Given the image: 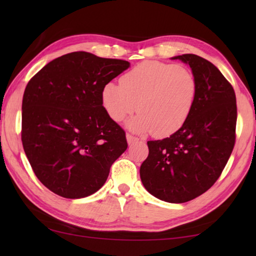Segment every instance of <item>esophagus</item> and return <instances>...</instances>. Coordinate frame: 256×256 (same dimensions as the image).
Here are the masks:
<instances>
[{
  "instance_id": "34e87169",
  "label": "esophagus",
  "mask_w": 256,
  "mask_h": 256,
  "mask_svg": "<svg viewBox=\"0 0 256 256\" xmlns=\"http://www.w3.org/2000/svg\"><path fill=\"white\" fill-rule=\"evenodd\" d=\"M126 140H128V144H134V142H136V141L138 140V138L136 136H132V134L128 133V134H126Z\"/></svg>"
}]
</instances>
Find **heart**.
I'll use <instances>...</instances> for the list:
<instances>
[{
	"instance_id": "heart-1",
	"label": "heart",
	"mask_w": 256,
	"mask_h": 256,
	"mask_svg": "<svg viewBox=\"0 0 256 256\" xmlns=\"http://www.w3.org/2000/svg\"><path fill=\"white\" fill-rule=\"evenodd\" d=\"M120 86H104L102 100L110 118L122 120L136 110L128 122L138 132L168 136L183 126L193 110L198 82L192 72L176 64L144 60L120 76Z\"/></svg>"
}]
</instances>
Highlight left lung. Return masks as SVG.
Wrapping results in <instances>:
<instances>
[{
	"mask_svg": "<svg viewBox=\"0 0 256 256\" xmlns=\"http://www.w3.org/2000/svg\"><path fill=\"white\" fill-rule=\"evenodd\" d=\"M172 58L192 68L198 82L196 102L178 131L148 141L140 177L154 196L184 203L206 192L222 175L235 146L237 105L232 86L209 60L194 54Z\"/></svg>",
	"mask_w": 256,
	"mask_h": 256,
	"instance_id": "left-lung-1",
	"label": "left lung"
}]
</instances>
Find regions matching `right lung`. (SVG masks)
Returning <instances> with one entry per match:
<instances>
[{"label": "right lung", "mask_w": 256, "mask_h": 256, "mask_svg": "<svg viewBox=\"0 0 256 256\" xmlns=\"http://www.w3.org/2000/svg\"><path fill=\"white\" fill-rule=\"evenodd\" d=\"M124 60L73 52L52 60L24 89L21 141L34 175L60 196H92L128 148L125 131L102 106L104 86Z\"/></svg>", "instance_id": "right-lung-1"}]
</instances>
